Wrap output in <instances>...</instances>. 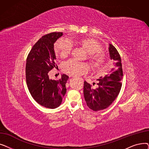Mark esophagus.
Here are the masks:
<instances>
[{"label": "esophagus", "instance_id": "obj_1", "mask_svg": "<svg viewBox=\"0 0 149 149\" xmlns=\"http://www.w3.org/2000/svg\"><path fill=\"white\" fill-rule=\"evenodd\" d=\"M81 81H83V80H82V79H81Z\"/></svg>", "mask_w": 149, "mask_h": 149}]
</instances>
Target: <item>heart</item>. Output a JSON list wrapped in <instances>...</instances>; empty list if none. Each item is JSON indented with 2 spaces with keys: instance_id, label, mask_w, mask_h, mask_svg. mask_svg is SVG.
I'll return each instance as SVG.
<instances>
[{
  "instance_id": "heart-1",
  "label": "heart",
  "mask_w": 149,
  "mask_h": 149,
  "mask_svg": "<svg viewBox=\"0 0 149 149\" xmlns=\"http://www.w3.org/2000/svg\"><path fill=\"white\" fill-rule=\"evenodd\" d=\"M77 43L84 49L89 54L88 60L93 70L103 71L106 69V58L101 52L103 47L96 39L91 37L80 38ZM54 49L61 58L68 57L71 52L72 45L69 40L60 38L55 43ZM65 72L69 75L79 77L86 74L89 70V66L84 63H80L74 60L65 62L63 66Z\"/></svg>"
}]
</instances>
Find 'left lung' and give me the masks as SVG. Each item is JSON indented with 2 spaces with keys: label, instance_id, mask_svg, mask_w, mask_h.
<instances>
[{
  "label": "left lung",
  "instance_id": "1",
  "mask_svg": "<svg viewBox=\"0 0 149 149\" xmlns=\"http://www.w3.org/2000/svg\"><path fill=\"white\" fill-rule=\"evenodd\" d=\"M111 59L115 61L114 68L104 77L98 80V88L93 89L86 81L84 82V97L88 107L93 111H98L110 106L120 92L122 86L123 69L120 54L112 45L109 48Z\"/></svg>",
  "mask_w": 149,
  "mask_h": 149
}]
</instances>
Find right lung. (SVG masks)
<instances>
[{
	"label": "right lung",
	"instance_id": "add662e5",
	"mask_svg": "<svg viewBox=\"0 0 149 149\" xmlns=\"http://www.w3.org/2000/svg\"><path fill=\"white\" fill-rule=\"evenodd\" d=\"M63 35L51 33L42 37L34 44L26 58V81L31 96L46 108L58 107L66 92L69 77L63 74L59 80L49 79V72L56 67L54 43Z\"/></svg>",
	"mask_w": 149,
	"mask_h": 149
}]
</instances>
